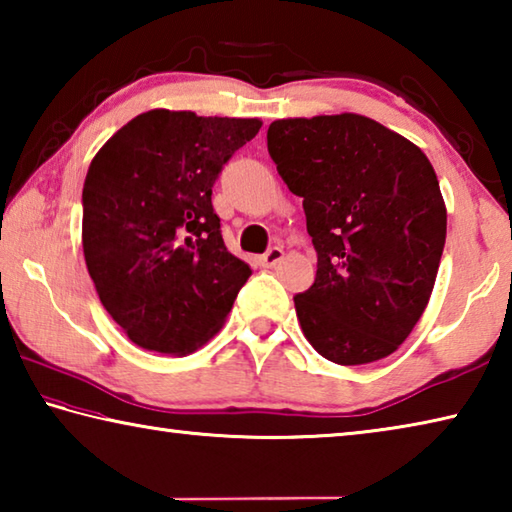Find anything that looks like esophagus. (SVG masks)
I'll list each match as a JSON object with an SVG mask.
<instances>
[{
  "instance_id": "1",
  "label": "esophagus",
  "mask_w": 512,
  "mask_h": 512,
  "mask_svg": "<svg viewBox=\"0 0 512 512\" xmlns=\"http://www.w3.org/2000/svg\"><path fill=\"white\" fill-rule=\"evenodd\" d=\"M282 257H284V250L280 246H273V248H268L262 257H259V262H262L264 268H273L275 264L282 262Z\"/></svg>"
}]
</instances>
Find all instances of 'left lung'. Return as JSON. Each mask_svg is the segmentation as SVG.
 <instances>
[{
  "label": "left lung",
  "mask_w": 512,
  "mask_h": 512,
  "mask_svg": "<svg viewBox=\"0 0 512 512\" xmlns=\"http://www.w3.org/2000/svg\"><path fill=\"white\" fill-rule=\"evenodd\" d=\"M266 140L318 255L314 284L293 298L302 334L339 366L388 357L427 309L445 248L431 162L354 112L277 119Z\"/></svg>",
  "instance_id": "1"
}]
</instances>
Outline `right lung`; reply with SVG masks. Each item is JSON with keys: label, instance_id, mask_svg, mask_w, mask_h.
Returning a JSON list of instances; mask_svg holds the SVG:
<instances>
[{"label": "right lung", "instance_id": "obj_1", "mask_svg": "<svg viewBox=\"0 0 512 512\" xmlns=\"http://www.w3.org/2000/svg\"><path fill=\"white\" fill-rule=\"evenodd\" d=\"M259 119L149 110L94 155L83 255L101 305L135 345L183 354L212 339L250 266L230 253L212 187Z\"/></svg>", "mask_w": 512, "mask_h": 512}]
</instances>
